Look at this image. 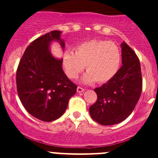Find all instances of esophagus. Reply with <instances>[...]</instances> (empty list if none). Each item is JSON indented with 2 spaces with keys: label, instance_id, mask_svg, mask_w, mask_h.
Segmentation results:
<instances>
[{
  "label": "esophagus",
  "instance_id": "esophagus-1",
  "mask_svg": "<svg viewBox=\"0 0 158 158\" xmlns=\"http://www.w3.org/2000/svg\"><path fill=\"white\" fill-rule=\"evenodd\" d=\"M84 91H85V89L84 88H82V87H80V86L77 87V92H84Z\"/></svg>",
  "mask_w": 158,
  "mask_h": 158
}]
</instances>
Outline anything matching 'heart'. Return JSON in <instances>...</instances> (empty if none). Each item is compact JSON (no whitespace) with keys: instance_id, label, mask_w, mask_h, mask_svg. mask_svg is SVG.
<instances>
[{"instance_id":"obj_1","label":"heart","mask_w":158,"mask_h":158,"mask_svg":"<svg viewBox=\"0 0 158 158\" xmlns=\"http://www.w3.org/2000/svg\"><path fill=\"white\" fill-rule=\"evenodd\" d=\"M122 60L119 47L114 43L102 40H92L82 43L75 52L66 51L63 55L65 72L70 79L78 78L84 69L82 78L85 83L96 81L102 84L111 80L118 71Z\"/></svg>"}]
</instances>
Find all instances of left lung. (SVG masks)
<instances>
[{"label": "left lung", "instance_id": "8db88e82", "mask_svg": "<svg viewBox=\"0 0 158 158\" xmlns=\"http://www.w3.org/2000/svg\"><path fill=\"white\" fill-rule=\"evenodd\" d=\"M122 66L107 83L95 89V103L90 106L92 118L102 125L126 119L135 109L142 91V76L138 56L125 42L122 44Z\"/></svg>", "mask_w": 158, "mask_h": 158}]
</instances>
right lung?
Masks as SVG:
<instances>
[{
    "label": "right lung",
    "instance_id": "right-lung-1",
    "mask_svg": "<svg viewBox=\"0 0 158 158\" xmlns=\"http://www.w3.org/2000/svg\"><path fill=\"white\" fill-rule=\"evenodd\" d=\"M62 32L53 30L33 40L20 60L16 74L20 102L31 115L43 122H52L63 114L77 85L63 72V60L51 55L50 43L60 39Z\"/></svg>",
    "mask_w": 158,
    "mask_h": 158
}]
</instances>
